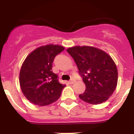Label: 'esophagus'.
<instances>
[{
	"mask_svg": "<svg viewBox=\"0 0 134 134\" xmlns=\"http://www.w3.org/2000/svg\"><path fill=\"white\" fill-rule=\"evenodd\" d=\"M75 82H76V80H74V79H72L69 82H69V84H74Z\"/></svg>",
	"mask_w": 134,
	"mask_h": 134,
	"instance_id": "obj_1",
	"label": "esophagus"
}]
</instances>
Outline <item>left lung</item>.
I'll return each instance as SVG.
<instances>
[{
  "instance_id": "1",
  "label": "left lung",
  "mask_w": 134,
  "mask_h": 134,
  "mask_svg": "<svg viewBox=\"0 0 134 134\" xmlns=\"http://www.w3.org/2000/svg\"><path fill=\"white\" fill-rule=\"evenodd\" d=\"M77 66L86 90L80 99L93 105L105 102L118 84L117 66L109 54L94 47L74 46L67 49Z\"/></svg>"
}]
</instances>
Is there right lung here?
Segmentation results:
<instances>
[{
    "mask_svg": "<svg viewBox=\"0 0 134 134\" xmlns=\"http://www.w3.org/2000/svg\"><path fill=\"white\" fill-rule=\"evenodd\" d=\"M64 49L59 45L41 46L27 55L21 68V91L32 103L46 106L56 101L66 85L60 83L52 71L55 57Z\"/></svg>",
    "mask_w": 134,
    "mask_h": 134,
    "instance_id": "right-lung-1",
    "label": "right lung"
}]
</instances>
